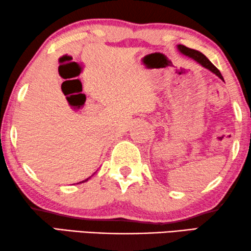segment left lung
<instances>
[{"label": "left lung", "instance_id": "obj_1", "mask_svg": "<svg viewBox=\"0 0 251 251\" xmlns=\"http://www.w3.org/2000/svg\"><path fill=\"white\" fill-rule=\"evenodd\" d=\"M176 49H178V51L181 53V54L190 57V59H192V60H195L197 63H199L201 65V67H203L204 69L209 70V71L213 73V75H216L217 76L219 77V79L224 81V77H223V75H221L219 70L217 69L215 65H213L210 62V61L208 60V57L204 54H202V53H201L200 51L194 50V49H189V48L184 47V45H181V44L176 45Z\"/></svg>", "mask_w": 251, "mask_h": 251}]
</instances>
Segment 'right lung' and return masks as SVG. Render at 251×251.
Here are the masks:
<instances>
[{"mask_svg": "<svg viewBox=\"0 0 251 251\" xmlns=\"http://www.w3.org/2000/svg\"><path fill=\"white\" fill-rule=\"evenodd\" d=\"M90 178H91V176H89V178H87V179H85V180H83V181H81V182H77V184H79V183H82V182H87Z\"/></svg>", "mask_w": 251, "mask_h": 251, "instance_id": "add662e5", "label": "right lung"}]
</instances>
